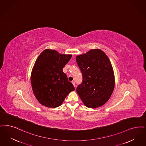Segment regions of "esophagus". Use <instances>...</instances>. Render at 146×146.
<instances>
[{
	"instance_id": "esophagus-1",
	"label": "esophagus",
	"mask_w": 146,
	"mask_h": 146,
	"mask_svg": "<svg viewBox=\"0 0 146 146\" xmlns=\"http://www.w3.org/2000/svg\"><path fill=\"white\" fill-rule=\"evenodd\" d=\"M72 84H73V86H74V88H76V84H75V82H72Z\"/></svg>"
}]
</instances>
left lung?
Segmentation results:
<instances>
[{
  "label": "left lung",
  "instance_id": "left-lung-1",
  "mask_svg": "<svg viewBox=\"0 0 146 146\" xmlns=\"http://www.w3.org/2000/svg\"><path fill=\"white\" fill-rule=\"evenodd\" d=\"M76 61L82 75L76 92L88 108L102 106L109 99L115 87V78L110 61L105 52L92 49L78 55Z\"/></svg>",
  "mask_w": 146,
  "mask_h": 146
}]
</instances>
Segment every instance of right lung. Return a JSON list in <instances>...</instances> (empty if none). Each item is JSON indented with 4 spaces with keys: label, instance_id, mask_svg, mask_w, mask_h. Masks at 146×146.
<instances>
[{
    "label": "right lung",
    "instance_id": "add662e5",
    "mask_svg": "<svg viewBox=\"0 0 146 146\" xmlns=\"http://www.w3.org/2000/svg\"><path fill=\"white\" fill-rule=\"evenodd\" d=\"M72 55L46 49L37 58L31 75V84L36 99L42 105L57 108L75 90L62 70Z\"/></svg>",
    "mask_w": 146,
    "mask_h": 146
}]
</instances>
